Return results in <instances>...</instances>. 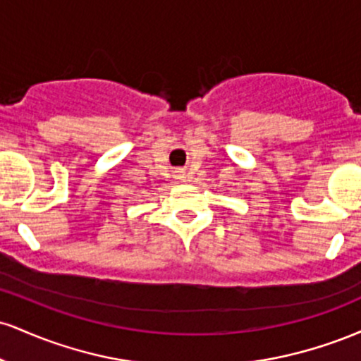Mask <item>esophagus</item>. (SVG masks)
<instances>
[{"label": "esophagus", "instance_id": "34e87169", "mask_svg": "<svg viewBox=\"0 0 361 361\" xmlns=\"http://www.w3.org/2000/svg\"><path fill=\"white\" fill-rule=\"evenodd\" d=\"M178 180H183V175H181V173H180V175H178Z\"/></svg>", "mask_w": 361, "mask_h": 361}]
</instances>
